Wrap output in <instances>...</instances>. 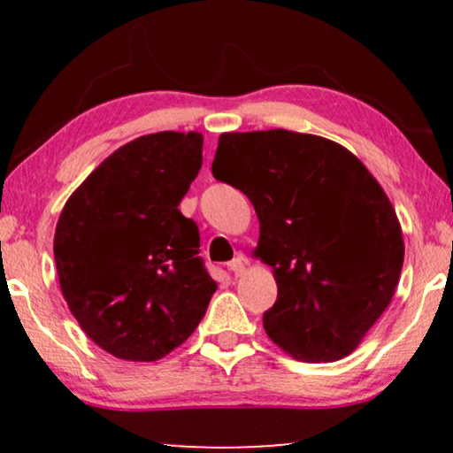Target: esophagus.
<instances>
[{
	"instance_id": "34e87169",
	"label": "esophagus",
	"mask_w": 453,
	"mask_h": 453,
	"mask_svg": "<svg viewBox=\"0 0 453 453\" xmlns=\"http://www.w3.org/2000/svg\"><path fill=\"white\" fill-rule=\"evenodd\" d=\"M245 265H248V259H245L243 256H237V257H234L232 262L227 264V267H229V272H232L235 278L237 275H242L243 272H245Z\"/></svg>"
}]
</instances>
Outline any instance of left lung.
<instances>
[{
	"mask_svg": "<svg viewBox=\"0 0 453 453\" xmlns=\"http://www.w3.org/2000/svg\"><path fill=\"white\" fill-rule=\"evenodd\" d=\"M211 172L257 213L254 256L278 283L264 313L270 340L302 362L349 356L403 265L402 226L380 181L343 145L288 129L221 134Z\"/></svg>",
	"mask_w": 453,
	"mask_h": 453,
	"instance_id": "obj_1",
	"label": "left lung"
}]
</instances>
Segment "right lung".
I'll return each instance as SVG.
<instances>
[{"mask_svg":"<svg viewBox=\"0 0 453 453\" xmlns=\"http://www.w3.org/2000/svg\"><path fill=\"white\" fill-rule=\"evenodd\" d=\"M199 132L135 137L67 199L53 235L59 288L91 342L127 362H157L202 321L218 283L178 205L202 167Z\"/></svg>","mask_w":453,"mask_h":453,"instance_id":"1","label":"right lung"}]
</instances>
